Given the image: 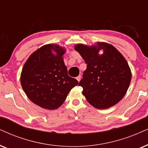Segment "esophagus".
I'll list each match as a JSON object with an SVG mask.
<instances>
[{"mask_svg": "<svg viewBox=\"0 0 148 148\" xmlns=\"http://www.w3.org/2000/svg\"><path fill=\"white\" fill-rule=\"evenodd\" d=\"M80 78H81V76H77V77H76V80H77L78 82H80Z\"/></svg>", "mask_w": 148, "mask_h": 148, "instance_id": "34e87169", "label": "esophagus"}]
</instances>
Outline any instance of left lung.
Returning <instances> with one entry per match:
<instances>
[{
    "mask_svg": "<svg viewBox=\"0 0 148 148\" xmlns=\"http://www.w3.org/2000/svg\"><path fill=\"white\" fill-rule=\"evenodd\" d=\"M74 48L87 64L78 85L83 87L88 102L99 109L119 102L131 80V72L122 55L112 45L104 42H98L92 47L77 44ZM100 49L104 53L99 56Z\"/></svg>",
    "mask_w": 148,
    "mask_h": 148,
    "instance_id": "obj_1",
    "label": "left lung"
}]
</instances>
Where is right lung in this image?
<instances>
[{"instance_id":"obj_1","label":"right lung","mask_w":148,"mask_h":148,"mask_svg":"<svg viewBox=\"0 0 148 148\" xmlns=\"http://www.w3.org/2000/svg\"><path fill=\"white\" fill-rule=\"evenodd\" d=\"M54 50L56 56L51 53ZM65 50L57 45L42 46L30 56L22 68V89L33 103L46 109L59 108L78 82L68 74L62 56Z\"/></svg>"}]
</instances>
